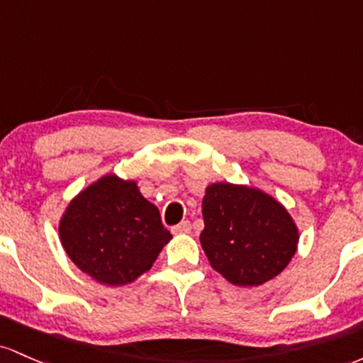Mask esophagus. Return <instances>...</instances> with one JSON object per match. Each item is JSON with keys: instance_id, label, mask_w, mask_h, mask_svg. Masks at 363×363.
<instances>
[{"instance_id": "34e87169", "label": "esophagus", "mask_w": 363, "mask_h": 363, "mask_svg": "<svg viewBox=\"0 0 363 363\" xmlns=\"http://www.w3.org/2000/svg\"><path fill=\"white\" fill-rule=\"evenodd\" d=\"M190 230H192V225H190V221H182L180 225H177V226L171 228V231H173L174 235H185V233H190Z\"/></svg>"}]
</instances>
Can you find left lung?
<instances>
[{
	"label": "left lung",
	"mask_w": 363,
	"mask_h": 363,
	"mask_svg": "<svg viewBox=\"0 0 363 363\" xmlns=\"http://www.w3.org/2000/svg\"><path fill=\"white\" fill-rule=\"evenodd\" d=\"M201 245L230 283L257 286L295 255L298 230L288 211L260 190L213 183L202 201Z\"/></svg>",
	"instance_id": "left-lung-1"
}]
</instances>
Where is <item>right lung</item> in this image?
<instances>
[{
	"instance_id": "right-lung-1",
	"label": "right lung",
	"mask_w": 363,
	"mask_h": 363,
	"mask_svg": "<svg viewBox=\"0 0 363 363\" xmlns=\"http://www.w3.org/2000/svg\"><path fill=\"white\" fill-rule=\"evenodd\" d=\"M60 238L80 271L120 286L150 269L171 233L135 182L109 174L72 201L61 218Z\"/></svg>"
}]
</instances>
